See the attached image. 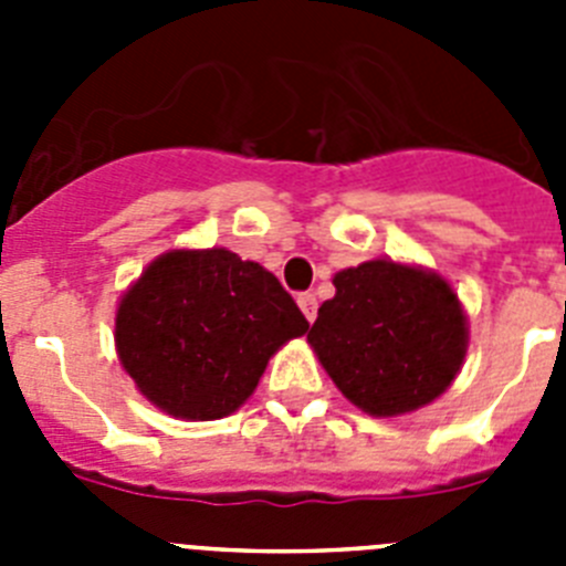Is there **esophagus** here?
Returning a JSON list of instances; mask_svg holds the SVG:
<instances>
[{"label": "esophagus", "mask_w": 566, "mask_h": 566, "mask_svg": "<svg viewBox=\"0 0 566 566\" xmlns=\"http://www.w3.org/2000/svg\"><path fill=\"white\" fill-rule=\"evenodd\" d=\"M297 306H300V312L306 314L308 323H314V317H317V297H314L312 292L297 294Z\"/></svg>", "instance_id": "1"}]
</instances>
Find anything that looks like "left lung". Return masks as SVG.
Segmentation results:
<instances>
[{
  "label": "left lung",
  "instance_id": "left-lung-1",
  "mask_svg": "<svg viewBox=\"0 0 566 566\" xmlns=\"http://www.w3.org/2000/svg\"><path fill=\"white\" fill-rule=\"evenodd\" d=\"M308 343L339 391L374 417L433 402L453 382L468 326L459 297L439 274L368 260L334 277Z\"/></svg>",
  "mask_w": 566,
  "mask_h": 566
}]
</instances>
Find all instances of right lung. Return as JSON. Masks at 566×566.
<instances>
[{
	"label": "right lung",
	"instance_id": "right-lung-1",
	"mask_svg": "<svg viewBox=\"0 0 566 566\" xmlns=\"http://www.w3.org/2000/svg\"><path fill=\"white\" fill-rule=\"evenodd\" d=\"M308 319L280 280L229 249H175L115 314V348L144 397L181 419H221L252 397L280 345Z\"/></svg>",
	"mask_w": 566,
	"mask_h": 566
}]
</instances>
